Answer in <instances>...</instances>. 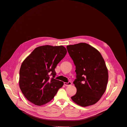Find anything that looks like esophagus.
Instances as JSON below:
<instances>
[{
    "label": "esophagus",
    "instance_id": "34e87169",
    "mask_svg": "<svg viewBox=\"0 0 127 127\" xmlns=\"http://www.w3.org/2000/svg\"><path fill=\"white\" fill-rule=\"evenodd\" d=\"M64 85L65 86H66L71 85V82H68V83L64 82Z\"/></svg>",
    "mask_w": 127,
    "mask_h": 127
}]
</instances>
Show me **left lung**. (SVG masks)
I'll return each instance as SVG.
<instances>
[{"label":"left lung","mask_w":127,"mask_h":127,"mask_svg":"<svg viewBox=\"0 0 127 127\" xmlns=\"http://www.w3.org/2000/svg\"><path fill=\"white\" fill-rule=\"evenodd\" d=\"M67 49L76 66L77 92L71 98L83 107L93 105L104 93L108 82L104 60L97 49L86 43L69 45Z\"/></svg>","instance_id":"obj_1"}]
</instances>
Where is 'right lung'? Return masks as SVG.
<instances>
[{"instance_id":"1","label":"right lung","mask_w":127,"mask_h":127,"mask_svg":"<svg viewBox=\"0 0 127 127\" xmlns=\"http://www.w3.org/2000/svg\"><path fill=\"white\" fill-rule=\"evenodd\" d=\"M66 53L63 45H46L36 48L26 58L20 70L19 85L28 100L41 106L55 97L64 85L63 82L54 78L55 68Z\"/></svg>"}]
</instances>
